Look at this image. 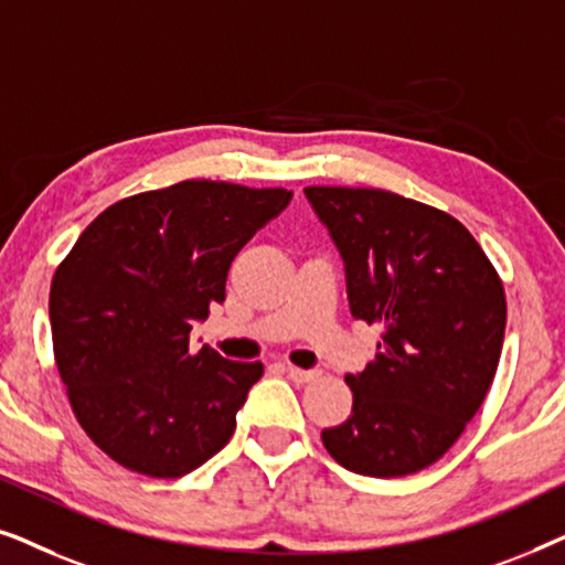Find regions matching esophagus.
I'll use <instances>...</instances> for the list:
<instances>
[{"label":"esophagus","mask_w":565,"mask_h":565,"mask_svg":"<svg viewBox=\"0 0 565 565\" xmlns=\"http://www.w3.org/2000/svg\"><path fill=\"white\" fill-rule=\"evenodd\" d=\"M285 375L290 377V381H296V383H311V381H316V377H319V370H300V367H285Z\"/></svg>","instance_id":"1"}]
</instances>
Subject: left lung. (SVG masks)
Segmentation results:
<instances>
[{
	"instance_id": "8db88e82",
	"label": "left lung",
	"mask_w": 565,
	"mask_h": 565,
	"mask_svg": "<svg viewBox=\"0 0 565 565\" xmlns=\"http://www.w3.org/2000/svg\"><path fill=\"white\" fill-rule=\"evenodd\" d=\"M344 262L358 321L377 323L375 362L347 375L352 414L321 439L339 466L398 478L431 466L481 408L501 358L507 298L470 231L385 190L306 188Z\"/></svg>"
}]
</instances>
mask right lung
Segmentation results:
<instances>
[{
	"label": "right lung",
	"mask_w": 565,
	"mask_h": 565,
	"mask_svg": "<svg viewBox=\"0 0 565 565\" xmlns=\"http://www.w3.org/2000/svg\"><path fill=\"white\" fill-rule=\"evenodd\" d=\"M290 190L188 180L120 200L76 238L51 282L58 375L84 431L115 462L180 478L221 452L262 362L190 350L226 300L238 249Z\"/></svg>",
	"instance_id": "add662e5"
}]
</instances>
